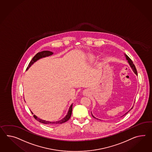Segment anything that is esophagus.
Returning <instances> with one entry per match:
<instances>
[{"label": "esophagus", "mask_w": 152, "mask_h": 152, "mask_svg": "<svg viewBox=\"0 0 152 152\" xmlns=\"http://www.w3.org/2000/svg\"><path fill=\"white\" fill-rule=\"evenodd\" d=\"M82 94L84 96H88L89 94V91L88 89H84L82 92Z\"/></svg>", "instance_id": "esophagus-1"}]
</instances>
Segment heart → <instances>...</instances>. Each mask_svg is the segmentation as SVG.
<instances>
[{
  "label": "heart",
  "instance_id": "1",
  "mask_svg": "<svg viewBox=\"0 0 152 152\" xmlns=\"http://www.w3.org/2000/svg\"><path fill=\"white\" fill-rule=\"evenodd\" d=\"M89 59L90 60H91V61H93L94 59V56H89Z\"/></svg>",
  "mask_w": 152,
  "mask_h": 152
}]
</instances>
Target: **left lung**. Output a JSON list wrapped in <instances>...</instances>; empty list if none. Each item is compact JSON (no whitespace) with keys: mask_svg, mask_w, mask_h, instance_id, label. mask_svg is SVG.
<instances>
[{"mask_svg":"<svg viewBox=\"0 0 152 152\" xmlns=\"http://www.w3.org/2000/svg\"><path fill=\"white\" fill-rule=\"evenodd\" d=\"M125 56H126V59L127 61H128V63H129V64H130V66H131V67L132 68V70L133 71V72H134V73L136 75H137V70H136V67H135V66H134V65L133 64V62H132V61L131 60V59H130V58L128 56H127V55H126V54H125ZM133 108V107H132L131 109H130V110L129 111H127V113H126V114H124V115H123V116H124L125 115H126V114L128 113V112H129V111L132 109ZM92 115L93 117L94 118H96L93 115H92ZM121 116V117H122Z\"/></svg>","mask_w":152,"mask_h":152,"instance_id":"1","label":"left lung"}]
</instances>
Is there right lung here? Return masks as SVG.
I'll list each match as a JSON object with an SVG mask.
<instances>
[{
  "instance_id": "1",
  "label": "right lung",
  "mask_w": 152,
  "mask_h": 152,
  "mask_svg": "<svg viewBox=\"0 0 152 152\" xmlns=\"http://www.w3.org/2000/svg\"><path fill=\"white\" fill-rule=\"evenodd\" d=\"M52 54H53V53L50 51H48V50H45V51H42V52H39L36 55L34 56V58H32V59L31 60V61H30L29 63L28 66L27 67L26 70H28L30 67L34 63H35L36 61L38 60L41 59L42 58H45L46 56H52ZM72 104L71 105L70 107H69V111L67 112V115L65 116V117H64L63 119L60 120L58 121H45V120H43L42 119L38 118H37V116L35 115H34V118L38 121L39 122L45 124V125H56V124H61L63 123L66 122L67 121H68L70 118L71 116V114H72ZM32 114H33V113L31 111Z\"/></svg>"
}]
</instances>
